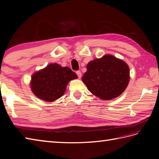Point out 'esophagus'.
Listing matches in <instances>:
<instances>
[{
  "mask_svg": "<svg viewBox=\"0 0 159 159\" xmlns=\"http://www.w3.org/2000/svg\"><path fill=\"white\" fill-rule=\"evenodd\" d=\"M76 74H77V76H78V77H79V79H80V77H81V76H82V74H81V72H80V71H76Z\"/></svg>",
  "mask_w": 159,
  "mask_h": 159,
  "instance_id": "34e87169",
  "label": "esophagus"
}]
</instances>
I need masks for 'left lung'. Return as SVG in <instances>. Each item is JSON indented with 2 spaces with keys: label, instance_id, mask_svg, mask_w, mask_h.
<instances>
[{
  "label": "left lung",
  "instance_id": "1",
  "mask_svg": "<svg viewBox=\"0 0 159 159\" xmlns=\"http://www.w3.org/2000/svg\"><path fill=\"white\" fill-rule=\"evenodd\" d=\"M130 71L127 64L112 55L94 59L87 66L82 80L93 95L109 100L119 96L128 86Z\"/></svg>",
  "mask_w": 159,
  "mask_h": 159
}]
</instances>
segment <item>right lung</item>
I'll list each match as a JSON object with an SVG mask.
<instances>
[{
	"mask_svg": "<svg viewBox=\"0 0 159 159\" xmlns=\"http://www.w3.org/2000/svg\"><path fill=\"white\" fill-rule=\"evenodd\" d=\"M76 78L70 67L52 63L32 76L31 89L39 99L52 102L63 95L67 83Z\"/></svg>",
	"mask_w": 159,
	"mask_h": 159,
	"instance_id": "obj_1",
	"label": "right lung"
}]
</instances>
